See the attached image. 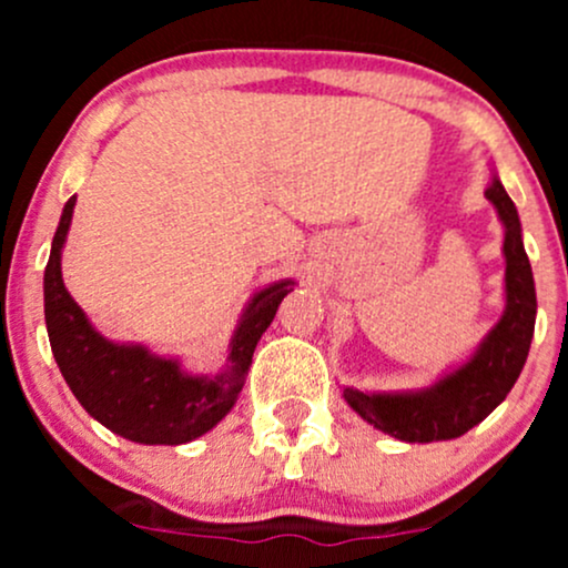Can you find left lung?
<instances>
[{"label":"left lung","instance_id":"obj_1","mask_svg":"<svg viewBox=\"0 0 568 568\" xmlns=\"http://www.w3.org/2000/svg\"><path fill=\"white\" fill-rule=\"evenodd\" d=\"M505 226V312L480 347L462 366L425 389L361 393L344 387V400L368 425L406 443L452 440L486 419L505 400L524 371L537 321V291L520 234V219L497 173L486 186Z\"/></svg>","mask_w":568,"mask_h":568}]
</instances>
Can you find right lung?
<instances>
[{"label": "right lung", "mask_w": 568, "mask_h": 568, "mask_svg": "<svg viewBox=\"0 0 568 568\" xmlns=\"http://www.w3.org/2000/svg\"><path fill=\"white\" fill-rule=\"evenodd\" d=\"M74 202L77 197H71L63 205L44 266V323L63 379L82 408L114 435L143 446H181L200 438L237 403L253 349L275 321L280 302L293 291V280L253 293L234 328L221 374H189L179 361L152 355L143 344L109 342L71 298L61 275V251Z\"/></svg>", "instance_id": "1"}]
</instances>
